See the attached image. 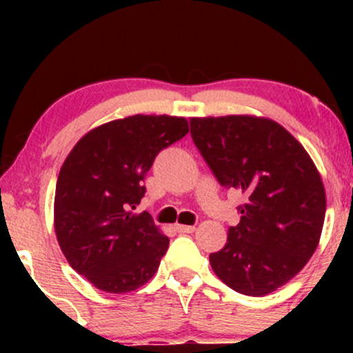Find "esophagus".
I'll use <instances>...</instances> for the list:
<instances>
[{
	"mask_svg": "<svg viewBox=\"0 0 353 353\" xmlns=\"http://www.w3.org/2000/svg\"><path fill=\"white\" fill-rule=\"evenodd\" d=\"M174 229H176L179 234H190V232H194V230H196L194 225H184V224H176V225H174Z\"/></svg>",
	"mask_w": 353,
	"mask_h": 353,
	"instance_id": "obj_1",
	"label": "esophagus"
}]
</instances>
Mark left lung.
Masks as SVG:
<instances>
[{"mask_svg":"<svg viewBox=\"0 0 353 353\" xmlns=\"http://www.w3.org/2000/svg\"><path fill=\"white\" fill-rule=\"evenodd\" d=\"M190 136L219 184L245 194L241 222L209 255L225 285L262 297L295 277L317 249L325 189L289 131L255 116L192 117Z\"/></svg>","mask_w":353,"mask_h":353,"instance_id":"left-lung-1","label":"left lung"}]
</instances>
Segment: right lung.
Returning <instances> with one entry per match:
<instances>
[{"instance_id": "obj_1", "label": "right lung", "mask_w": 353, "mask_h": 353, "mask_svg": "<svg viewBox=\"0 0 353 353\" xmlns=\"http://www.w3.org/2000/svg\"><path fill=\"white\" fill-rule=\"evenodd\" d=\"M189 132L176 116L136 114L84 134L61 168L54 230L70 265L96 289L125 294L154 277L169 239L148 212L145 174L163 149Z\"/></svg>"}]
</instances>
